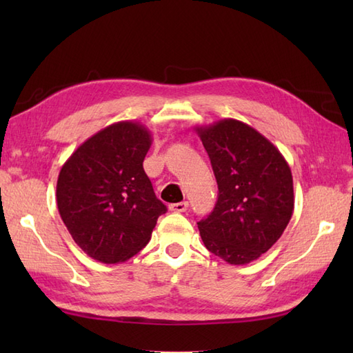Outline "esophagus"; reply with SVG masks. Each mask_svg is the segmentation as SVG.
<instances>
[{"label":"esophagus","instance_id":"esophagus-1","mask_svg":"<svg viewBox=\"0 0 353 353\" xmlns=\"http://www.w3.org/2000/svg\"><path fill=\"white\" fill-rule=\"evenodd\" d=\"M188 209V201H181V203H172L170 205L171 212H185Z\"/></svg>","mask_w":353,"mask_h":353}]
</instances>
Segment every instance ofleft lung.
I'll list each match as a JSON object with an SVG mask.
<instances>
[{
	"label": "left lung",
	"mask_w": 353,
	"mask_h": 353,
	"mask_svg": "<svg viewBox=\"0 0 353 353\" xmlns=\"http://www.w3.org/2000/svg\"><path fill=\"white\" fill-rule=\"evenodd\" d=\"M196 132L219 185L214 211L197 223L200 236L228 264H249L272 249L291 220L290 165L265 137L238 119H220Z\"/></svg>",
	"instance_id": "8db88e82"
}]
</instances>
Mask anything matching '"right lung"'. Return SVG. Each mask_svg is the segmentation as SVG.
Segmentation results:
<instances>
[{
    "mask_svg": "<svg viewBox=\"0 0 353 353\" xmlns=\"http://www.w3.org/2000/svg\"><path fill=\"white\" fill-rule=\"evenodd\" d=\"M150 145L145 125L119 121L88 138L59 172V214L80 249L103 264L144 249L167 212L142 167Z\"/></svg>",
    "mask_w": 353,
    "mask_h": 353,
    "instance_id": "right-lung-1",
    "label": "right lung"
}]
</instances>
